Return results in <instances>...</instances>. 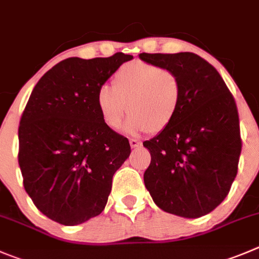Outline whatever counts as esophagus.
Segmentation results:
<instances>
[{
  "label": "esophagus",
  "mask_w": 259,
  "mask_h": 259,
  "mask_svg": "<svg viewBox=\"0 0 259 259\" xmlns=\"http://www.w3.org/2000/svg\"><path fill=\"white\" fill-rule=\"evenodd\" d=\"M130 145H131L132 149H136V147L141 146V141H139V140L136 139H131L130 140Z\"/></svg>",
  "instance_id": "1"
}]
</instances>
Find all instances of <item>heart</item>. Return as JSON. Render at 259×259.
<instances>
[{
	"label": "heart",
	"instance_id": "1",
	"mask_svg": "<svg viewBox=\"0 0 259 259\" xmlns=\"http://www.w3.org/2000/svg\"><path fill=\"white\" fill-rule=\"evenodd\" d=\"M182 104V83L176 72L150 63L136 62L120 68L113 85L105 83L97 93V107L112 130L120 127L131 110L124 132H161L176 119Z\"/></svg>",
	"mask_w": 259,
	"mask_h": 259
}]
</instances>
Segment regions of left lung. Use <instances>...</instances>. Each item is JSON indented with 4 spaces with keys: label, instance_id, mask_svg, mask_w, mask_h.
<instances>
[{
    "label": "left lung",
    "instance_id": "obj_1",
    "mask_svg": "<svg viewBox=\"0 0 259 259\" xmlns=\"http://www.w3.org/2000/svg\"><path fill=\"white\" fill-rule=\"evenodd\" d=\"M139 57L176 72L182 83L176 119L144 142L151 155L145 187L165 212L207 215L225 199L238 173L242 140L233 95L216 68L191 52Z\"/></svg>",
    "mask_w": 259,
    "mask_h": 259
}]
</instances>
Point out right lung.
<instances>
[{"mask_svg": "<svg viewBox=\"0 0 259 259\" xmlns=\"http://www.w3.org/2000/svg\"><path fill=\"white\" fill-rule=\"evenodd\" d=\"M131 54L71 57L38 81L19 125V165L26 193L51 220L73 226L104 210L130 142L97 107L100 86Z\"/></svg>", "mask_w": 259, "mask_h": 259, "instance_id": "right-lung-1", "label": "right lung"}]
</instances>
